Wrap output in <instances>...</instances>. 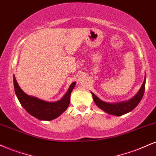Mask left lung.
<instances>
[{"instance_id": "8db88e82", "label": "left lung", "mask_w": 156, "mask_h": 156, "mask_svg": "<svg viewBox=\"0 0 156 156\" xmlns=\"http://www.w3.org/2000/svg\"><path fill=\"white\" fill-rule=\"evenodd\" d=\"M145 81L146 77L144 78L143 84H142L139 92L136 94V96H133L131 99L127 101H122L119 102V103H107V102H104L102 100H101L94 93L91 92L93 101H94L97 107H98L101 109L106 112L108 114L116 115V116H121L122 115L132 111L142 100L144 93V90H145Z\"/></svg>"}]
</instances>
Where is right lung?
<instances>
[{"label": "right lung", "mask_w": 156, "mask_h": 156, "mask_svg": "<svg viewBox=\"0 0 156 156\" xmlns=\"http://www.w3.org/2000/svg\"><path fill=\"white\" fill-rule=\"evenodd\" d=\"M16 96L24 109L29 114L41 120H52L66 110L70 103V96L76 82H73L62 99L55 102H48L26 94L20 88L15 76L13 78Z\"/></svg>", "instance_id": "obj_1"}]
</instances>
